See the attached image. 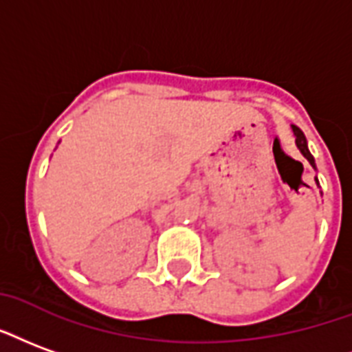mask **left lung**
I'll use <instances>...</instances> for the list:
<instances>
[{
	"mask_svg": "<svg viewBox=\"0 0 352 352\" xmlns=\"http://www.w3.org/2000/svg\"><path fill=\"white\" fill-rule=\"evenodd\" d=\"M293 132H295V138H296V140H295L296 147L300 149V153L304 155V158H306V160H308V162L315 168V160H314V156H311V153H309V149H308V142H306V136H304V132H302L298 126H295V124H293ZM315 181H317V179H315Z\"/></svg>",
	"mask_w": 352,
	"mask_h": 352,
	"instance_id": "8db88e82",
	"label": "left lung"
}]
</instances>
